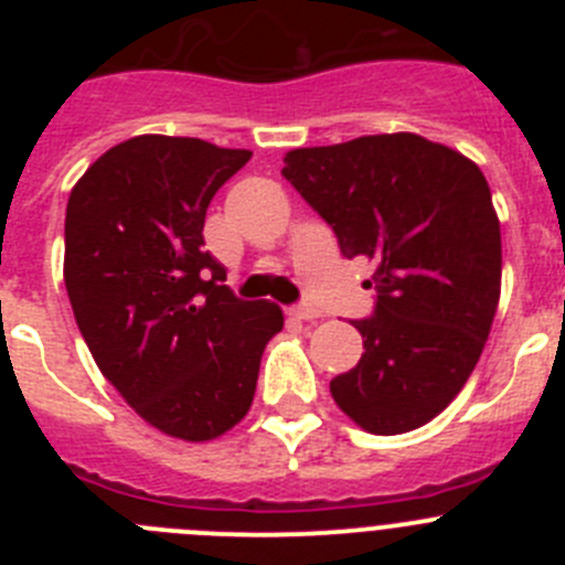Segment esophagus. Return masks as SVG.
<instances>
[{
	"label": "esophagus",
	"instance_id": "34e87169",
	"mask_svg": "<svg viewBox=\"0 0 565 565\" xmlns=\"http://www.w3.org/2000/svg\"><path fill=\"white\" fill-rule=\"evenodd\" d=\"M288 313H291V317H297V319H319L322 317V313H319V308H313V306H294V308H288Z\"/></svg>",
	"mask_w": 565,
	"mask_h": 565
}]
</instances>
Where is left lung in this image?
I'll use <instances>...</instances> for the list:
<instances>
[{"mask_svg": "<svg viewBox=\"0 0 565 565\" xmlns=\"http://www.w3.org/2000/svg\"><path fill=\"white\" fill-rule=\"evenodd\" d=\"M282 174L333 228L344 257L371 259L364 353L331 379L367 433H411L461 393L501 297V223L476 163L422 135H362L291 149Z\"/></svg>", "mask_w": 565, "mask_h": 565, "instance_id": "obj_1", "label": "left lung"}]
</instances>
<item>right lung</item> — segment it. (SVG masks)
Segmentation results:
<instances>
[{
	"label": "right lung",
	"instance_id": "obj_1",
	"mask_svg": "<svg viewBox=\"0 0 565 565\" xmlns=\"http://www.w3.org/2000/svg\"><path fill=\"white\" fill-rule=\"evenodd\" d=\"M252 158L201 138L138 135L73 186L64 286L78 331L124 402L183 441H212L252 407L259 359L282 331L274 302H243L203 248L214 192Z\"/></svg>",
	"mask_w": 565,
	"mask_h": 565
}]
</instances>
